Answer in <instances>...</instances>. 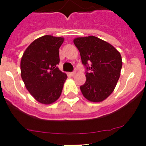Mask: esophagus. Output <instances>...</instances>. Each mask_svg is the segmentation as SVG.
<instances>
[{
    "label": "esophagus",
    "instance_id": "34e87169",
    "mask_svg": "<svg viewBox=\"0 0 146 146\" xmlns=\"http://www.w3.org/2000/svg\"><path fill=\"white\" fill-rule=\"evenodd\" d=\"M75 74H76L75 71H74V72H71V73H70L71 76H74V75H75Z\"/></svg>",
    "mask_w": 146,
    "mask_h": 146
}]
</instances>
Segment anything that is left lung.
<instances>
[{"label": "left lung", "instance_id": "left-lung-1", "mask_svg": "<svg viewBox=\"0 0 146 146\" xmlns=\"http://www.w3.org/2000/svg\"><path fill=\"white\" fill-rule=\"evenodd\" d=\"M73 42L89 71L86 83L80 86L82 95L92 102L104 101L113 92L121 75V54L113 45L94 36L77 37Z\"/></svg>", "mask_w": 146, "mask_h": 146}]
</instances>
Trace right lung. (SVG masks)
Returning <instances> with one entry per match:
<instances>
[{"instance_id":"1","label":"right lung","mask_w":146,"mask_h":146,"mask_svg":"<svg viewBox=\"0 0 146 146\" xmlns=\"http://www.w3.org/2000/svg\"><path fill=\"white\" fill-rule=\"evenodd\" d=\"M63 37L45 35L35 39L25 50L20 61L25 88L37 102L50 104L57 101L67 78L59 70V48Z\"/></svg>"}]
</instances>
